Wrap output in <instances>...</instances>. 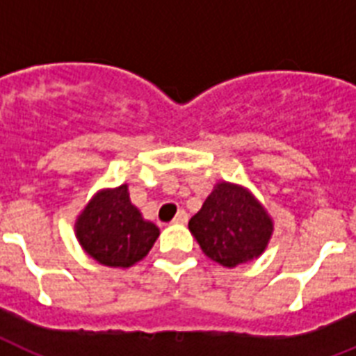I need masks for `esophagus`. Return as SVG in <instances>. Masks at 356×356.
<instances>
[{"instance_id": "34e87169", "label": "esophagus", "mask_w": 356, "mask_h": 356, "mask_svg": "<svg viewBox=\"0 0 356 356\" xmlns=\"http://www.w3.org/2000/svg\"><path fill=\"white\" fill-rule=\"evenodd\" d=\"M188 222V214L184 211H179L177 214H175V218H173V223H186Z\"/></svg>"}]
</instances>
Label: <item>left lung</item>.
Listing matches in <instances>:
<instances>
[{
  "mask_svg": "<svg viewBox=\"0 0 356 356\" xmlns=\"http://www.w3.org/2000/svg\"><path fill=\"white\" fill-rule=\"evenodd\" d=\"M188 229L209 259L236 268L264 253L273 234V220L251 190L220 181L201 211L190 218Z\"/></svg>",
  "mask_w": 356,
  "mask_h": 356,
  "instance_id": "8db88e82",
  "label": "left lung"
}]
</instances>
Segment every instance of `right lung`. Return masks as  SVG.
Masks as SVG:
<instances>
[{"instance_id": "obj_1", "label": "right lung", "mask_w": 356, "mask_h": 356, "mask_svg": "<svg viewBox=\"0 0 356 356\" xmlns=\"http://www.w3.org/2000/svg\"><path fill=\"white\" fill-rule=\"evenodd\" d=\"M161 231L131 203L127 184L102 188L75 220V236L88 257L108 268H131L149 253Z\"/></svg>"}]
</instances>
